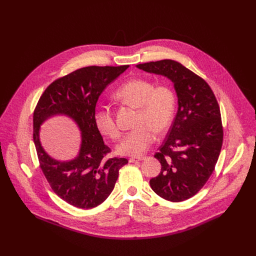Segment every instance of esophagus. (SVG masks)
<instances>
[{
    "mask_svg": "<svg viewBox=\"0 0 256 256\" xmlns=\"http://www.w3.org/2000/svg\"><path fill=\"white\" fill-rule=\"evenodd\" d=\"M142 159H144V158H142V157H140V156H138V157H132V158H130L128 162H130V163H134V162L140 161V160H142Z\"/></svg>",
    "mask_w": 256,
    "mask_h": 256,
    "instance_id": "esophagus-1",
    "label": "esophagus"
}]
</instances>
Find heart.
I'll use <instances>...</instances> for the list:
<instances>
[{"mask_svg": "<svg viewBox=\"0 0 256 256\" xmlns=\"http://www.w3.org/2000/svg\"><path fill=\"white\" fill-rule=\"evenodd\" d=\"M114 97L138 107L136 120L138 128L128 132L118 147L120 154L138 156L153 142L154 132L162 134L170 126L175 110V94L168 86H155L150 80L132 78L116 89ZM94 122L97 130L109 138L116 140L120 138V128L109 107L100 106L96 109Z\"/></svg>", "mask_w": 256, "mask_h": 256, "instance_id": "heart-1", "label": "heart"}]
</instances>
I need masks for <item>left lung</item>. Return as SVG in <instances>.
<instances>
[{
  "mask_svg": "<svg viewBox=\"0 0 256 256\" xmlns=\"http://www.w3.org/2000/svg\"><path fill=\"white\" fill-rule=\"evenodd\" d=\"M136 66L174 84L178 110L154 155L162 167L150 186L166 200L184 202L202 188L220 155L224 134L220 106L208 84L178 62L162 60Z\"/></svg>",
  "mask_w": 256,
  "mask_h": 256,
  "instance_id": "8db88e82",
  "label": "left lung"
}]
</instances>
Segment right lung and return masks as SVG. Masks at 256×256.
Wrapping results in <instances>:
<instances>
[{"instance_id":"right-lung-1","label":"right lung","mask_w":256,"mask_h":256,"mask_svg":"<svg viewBox=\"0 0 256 256\" xmlns=\"http://www.w3.org/2000/svg\"><path fill=\"white\" fill-rule=\"evenodd\" d=\"M128 66H85L54 81L40 96L33 114V142L40 166L54 194L79 208H92L112 194L126 158H106L110 153L94 122L99 96ZM66 115L82 130V148L70 162H58L44 150L39 130L54 115Z\"/></svg>"}]
</instances>
